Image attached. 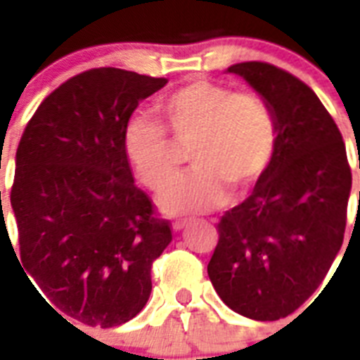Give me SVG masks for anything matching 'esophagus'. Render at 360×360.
Returning <instances> with one entry per match:
<instances>
[{"instance_id": "esophagus-1", "label": "esophagus", "mask_w": 360, "mask_h": 360, "mask_svg": "<svg viewBox=\"0 0 360 360\" xmlns=\"http://www.w3.org/2000/svg\"><path fill=\"white\" fill-rule=\"evenodd\" d=\"M187 225H189V224H187L186 219H176V221L173 224V229H174V231H182V229H186Z\"/></svg>"}]
</instances>
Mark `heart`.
Listing matches in <instances>:
<instances>
[{"label": "heart", "instance_id": "obj_1", "mask_svg": "<svg viewBox=\"0 0 360 360\" xmlns=\"http://www.w3.org/2000/svg\"><path fill=\"white\" fill-rule=\"evenodd\" d=\"M179 145L191 146L195 169L167 188L160 207L167 214H200L219 207L229 191L245 195L263 178L278 149V120L254 94L196 79L157 104ZM163 126L131 117L122 149L136 178L151 191L165 189L177 174L176 146Z\"/></svg>", "mask_w": 360, "mask_h": 360}]
</instances>
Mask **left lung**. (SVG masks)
<instances>
[{
	"label": "left lung",
	"instance_id": "left-lung-1",
	"mask_svg": "<svg viewBox=\"0 0 360 360\" xmlns=\"http://www.w3.org/2000/svg\"><path fill=\"white\" fill-rule=\"evenodd\" d=\"M278 120V149L247 200L221 216L207 265L225 304L256 321L290 316L341 250L352 169L342 135L310 86L269 63L232 65Z\"/></svg>",
	"mask_w": 360,
	"mask_h": 360
}]
</instances>
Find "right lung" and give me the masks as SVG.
<instances>
[{"instance_id": "add662e5", "label": "right lung", "mask_w": 360, "mask_h": 360, "mask_svg": "<svg viewBox=\"0 0 360 360\" xmlns=\"http://www.w3.org/2000/svg\"><path fill=\"white\" fill-rule=\"evenodd\" d=\"M165 82L82 72L44 98L19 141L11 191L19 265L72 321L111 328L133 319L151 294L153 262L173 240L122 149L131 113Z\"/></svg>"}]
</instances>
